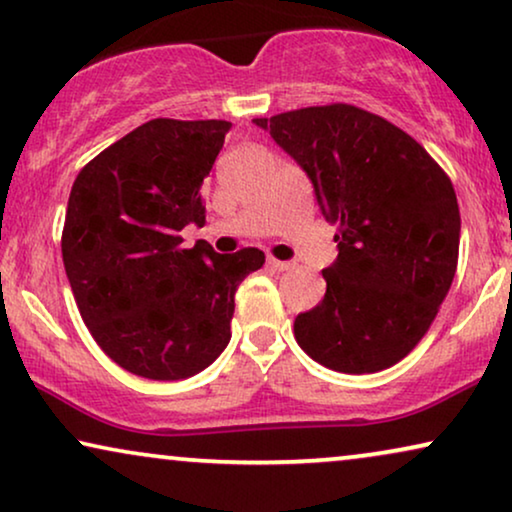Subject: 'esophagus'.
Wrapping results in <instances>:
<instances>
[{"instance_id":"34e87169","label":"esophagus","mask_w":512,"mask_h":512,"mask_svg":"<svg viewBox=\"0 0 512 512\" xmlns=\"http://www.w3.org/2000/svg\"><path fill=\"white\" fill-rule=\"evenodd\" d=\"M268 268L275 270V272H286L293 268V263L289 261H277V258H268Z\"/></svg>"}]
</instances>
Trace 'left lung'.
<instances>
[{"label":"left lung","instance_id":"left-lung-1","mask_svg":"<svg viewBox=\"0 0 512 512\" xmlns=\"http://www.w3.org/2000/svg\"><path fill=\"white\" fill-rule=\"evenodd\" d=\"M314 186L338 226L324 300L293 324L298 345L338 373H377L424 338L459 258L452 181L410 135L352 104L254 118Z\"/></svg>","mask_w":512,"mask_h":512}]
</instances>
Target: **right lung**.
Here are the masks:
<instances>
[{"label":"right lung","mask_w":512,"mask_h":512,"mask_svg":"<svg viewBox=\"0 0 512 512\" xmlns=\"http://www.w3.org/2000/svg\"><path fill=\"white\" fill-rule=\"evenodd\" d=\"M233 123L153 118L76 177L62 261L102 352L146 380H186L230 342L235 291L265 263L254 247L216 254L181 247L202 226V186Z\"/></svg>","instance_id":"obj_1"}]
</instances>
